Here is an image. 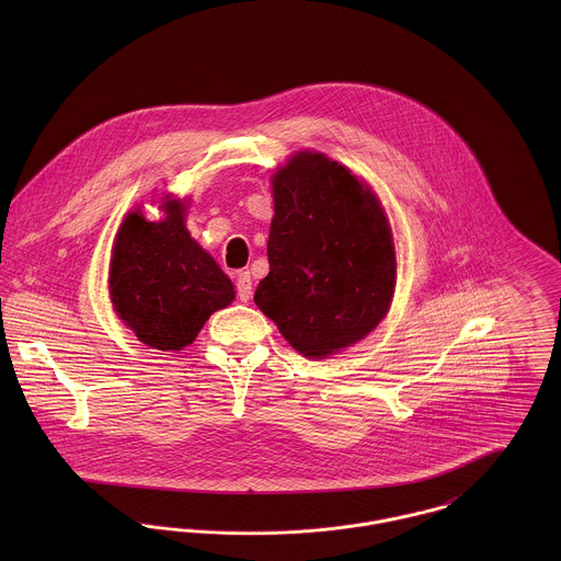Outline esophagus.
Instances as JSON below:
<instances>
[{"label":"esophagus","mask_w":561,"mask_h":561,"mask_svg":"<svg viewBox=\"0 0 561 561\" xmlns=\"http://www.w3.org/2000/svg\"><path fill=\"white\" fill-rule=\"evenodd\" d=\"M236 289H238V298L241 302H248L252 298V278L248 270H241L236 276Z\"/></svg>","instance_id":"34e87169"}]
</instances>
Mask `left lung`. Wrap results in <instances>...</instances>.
<instances>
[{
  "mask_svg": "<svg viewBox=\"0 0 561 561\" xmlns=\"http://www.w3.org/2000/svg\"><path fill=\"white\" fill-rule=\"evenodd\" d=\"M270 274L254 305L294 350L328 358L385 320L398 278L389 218L352 170L298 151L272 174Z\"/></svg>",
  "mask_w": 561,
  "mask_h": 561,
  "instance_id": "8db88e82",
  "label": "left lung"
}]
</instances>
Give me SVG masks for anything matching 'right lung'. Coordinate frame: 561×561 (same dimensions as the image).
Segmentation results:
<instances>
[{"label":"right lung","mask_w":561,"mask_h":561,"mask_svg":"<svg viewBox=\"0 0 561 561\" xmlns=\"http://www.w3.org/2000/svg\"><path fill=\"white\" fill-rule=\"evenodd\" d=\"M160 209L158 222L140 209L125 216L110 259V298L138 341L170 352L190 345L236 289L185 229V203L165 196Z\"/></svg>","instance_id":"add662e5"}]
</instances>
